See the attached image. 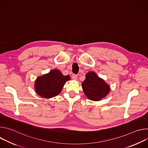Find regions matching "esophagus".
<instances>
[{"label":"esophagus","mask_w":148,"mask_h":148,"mask_svg":"<svg viewBox=\"0 0 148 148\" xmlns=\"http://www.w3.org/2000/svg\"><path fill=\"white\" fill-rule=\"evenodd\" d=\"M77 77H78V76H77V75L74 74L72 75V78H73V79H77Z\"/></svg>","instance_id":"obj_1"}]
</instances>
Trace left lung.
<instances>
[{
    "label": "left lung",
    "mask_w": 148,
    "mask_h": 148,
    "mask_svg": "<svg viewBox=\"0 0 148 148\" xmlns=\"http://www.w3.org/2000/svg\"><path fill=\"white\" fill-rule=\"evenodd\" d=\"M83 91L87 97L92 101H99L106 96L110 90V86L94 72L86 74V78L82 83Z\"/></svg>",
    "instance_id": "obj_1"
}]
</instances>
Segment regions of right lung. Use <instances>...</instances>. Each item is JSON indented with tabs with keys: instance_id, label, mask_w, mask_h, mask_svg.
Segmentation results:
<instances>
[{
	"instance_id": "obj_1",
	"label": "right lung",
	"mask_w": 148,
	"mask_h": 148,
	"mask_svg": "<svg viewBox=\"0 0 148 148\" xmlns=\"http://www.w3.org/2000/svg\"><path fill=\"white\" fill-rule=\"evenodd\" d=\"M70 79L69 75H63L58 70H54L49 73L37 78L35 90L37 94L46 98L58 95L66 82Z\"/></svg>"
}]
</instances>
